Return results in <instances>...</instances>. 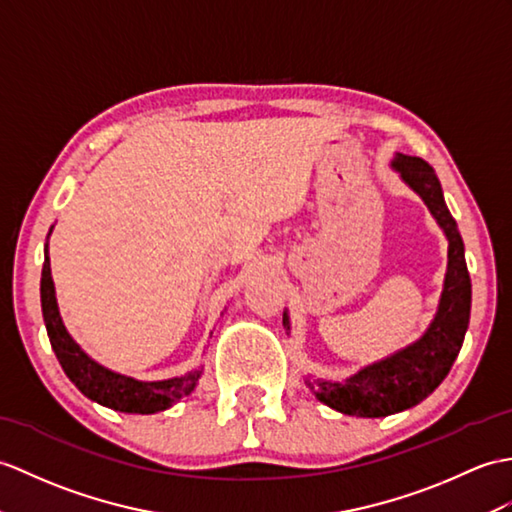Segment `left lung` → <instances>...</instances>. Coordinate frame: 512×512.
<instances>
[{
	"mask_svg": "<svg viewBox=\"0 0 512 512\" xmlns=\"http://www.w3.org/2000/svg\"><path fill=\"white\" fill-rule=\"evenodd\" d=\"M390 168L425 202L447 237V272L441 301L425 334L388 358L360 368L358 373L331 382L307 375L305 384L320 403L349 417L379 419L417 406L441 386L465 342L471 316V279L465 244L458 224L445 205L443 187L430 163L397 152ZM283 327L290 334V316L283 312Z\"/></svg>",
	"mask_w": 512,
	"mask_h": 512,
	"instance_id": "left-lung-1",
	"label": "left lung"
}]
</instances>
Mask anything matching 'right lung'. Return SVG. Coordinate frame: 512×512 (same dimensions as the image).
Instances as JSON below:
<instances>
[{"instance_id": "add662e5", "label": "right lung", "mask_w": 512, "mask_h": 512, "mask_svg": "<svg viewBox=\"0 0 512 512\" xmlns=\"http://www.w3.org/2000/svg\"><path fill=\"white\" fill-rule=\"evenodd\" d=\"M50 233H47V237H50ZM41 310L47 336H50L52 349L58 362H61L65 375L76 384L82 395L95 403H100L104 408L128 414H154L168 410L176 401H181L196 388L202 375V368H198V371H189L181 377L172 379H161V382H141V379L115 373L111 368H106L93 358H89V355L80 349V344L69 336L61 312H58L47 244L41 272Z\"/></svg>"}]
</instances>
